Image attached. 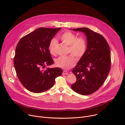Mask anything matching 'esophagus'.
Here are the masks:
<instances>
[{"label": "esophagus", "mask_w": 125, "mask_h": 125, "mask_svg": "<svg viewBox=\"0 0 125 125\" xmlns=\"http://www.w3.org/2000/svg\"><path fill=\"white\" fill-rule=\"evenodd\" d=\"M62 74L63 75H68V73L66 71H63V73H62Z\"/></svg>", "instance_id": "obj_1"}]
</instances>
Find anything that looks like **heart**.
I'll return each mask as SVG.
<instances>
[{
    "label": "heart",
    "mask_w": 125,
    "mask_h": 125,
    "mask_svg": "<svg viewBox=\"0 0 125 125\" xmlns=\"http://www.w3.org/2000/svg\"><path fill=\"white\" fill-rule=\"evenodd\" d=\"M59 38L63 43L68 46V53L71 54L58 57L55 60V64L58 67L68 69L72 67L76 63V59L74 56L77 60H79L84 55L87 48V42L84 37H77L75 33L70 31L63 32L59 37ZM57 44V40L54 38L50 42L48 50L51 54H55Z\"/></svg>",
    "instance_id": "b5f03b06"
}]
</instances>
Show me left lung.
<instances>
[{"instance_id":"8db88e82","label":"left lung","mask_w":125,"mask_h":125,"mask_svg":"<svg viewBox=\"0 0 125 125\" xmlns=\"http://www.w3.org/2000/svg\"><path fill=\"white\" fill-rule=\"evenodd\" d=\"M73 30L84 33L87 48L84 55L72 70L76 81L71 86L80 94L89 95L102 86L110 71V48L105 38L96 32L86 28Z\"/></svg>"}]
</instances>
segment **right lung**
I'll use <instances>...</instances> for the list:
<instances>
[{
  "mask_svg": "<svg viewBox=\"0 0 125 125\" xmlns=\"http://www.w3.org/2000/svg\"><path fill=\"white\" fill-rule=\"evenodd\" d=\"M60 29L40 28L21 38L16 46L13 59L16 74L31 92L41 93L51 88L63 72L57 67L43 69L54 63L48 46Z\"/></svg>",
  "mask_w": 125,
  "mask_h": 125,
  "instance_id": "1",
  "label": "right lung"
}]
</instances>
